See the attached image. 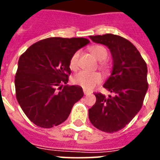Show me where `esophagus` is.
<instances>
[{
  "label": "esophagus",
  "mask_w": 160,
  "mask_h": 160,
  "mask_svg": "<svg viewBox=\"0 0 160 160\" xmlns=\"http://www.w3.org/2000/svg\"><path fill=\"white\" fill-rule=\"evenodd\" d=\"M84 94H85V95H90V93L89 92V91H87V90H84Z\"/></svg>",
  "instance_id": "1"
}]
</instances>
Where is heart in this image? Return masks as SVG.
Returning <instances> with one entry per match:
<instances>
[{"mask_svg":"<svg viewBox=\"0 0 160 160\" xmlns=\"http://www.w3.org/2000/svg\"><path fill=\"white\" fill-rule=\"evenodd\" d=\"M90 52L93 54L98 60H106L107 56H108V52L107 50L101 46H91L90 49ZM79 55L80 52L76 51L74 55L71 56L70 60V68L71 70H75L78 67V60H79ZM101 68L103 70H106L107 65L105 64H101ZM102 77L100 75V73L98 72H89V71H85L82 70L75 74L73 76L72 81L74 84L77 85H80L85 90H92L93 88L95 87V85H97L99 83L101 82Z\"/></svg>","mask_w":160,"mask_h":160,"instance_id":"heart-1","label":"heart"}]
</instances>
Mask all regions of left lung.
Instances as JSON below:
<instances>
[{
  "label": "left lung",
  "instance_id": "8db88e82",
  "mask_svg": "<svg viewBox=\"0 0 160 160\" xmlns=\"http://www.w3.org/2000/svg\"><path fill=\"white\" fill-rule=\"evenodd\" d=\"M90 38L110 51L113 69L103 86L114 95L95 93L96 102L89 109V119L98 129L114 133L124 128L141 109L149 85L147 65L136 47L121 36L105 34Z\"/></svg>",
  "mask_w": 160,
  "mask_h": 160
}]
</instances>
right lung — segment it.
<instances>
[{
	"label": "right lung",
	"instance_id": "1",
	"mask_svg": "<svg viewBox=\"0 0 160 160\" xmlns=\"http://www.w3.org/2000/svg\"><path fill=\"white\" fill-rule=\"evenodd\" d=\"M90 43L85 38L51 37L31 46L21 55L15 78L16 99L32 123L52 128L66 120L84 96L79 85H65L70 58Z\"/></svg>",
	"mask_w": 160,
	"mask_h": 160
}]
</instances>
